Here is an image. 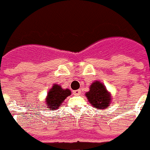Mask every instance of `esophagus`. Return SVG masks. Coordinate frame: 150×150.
<instances>
[{
  "label": "esophagus",
  "mask_w": 150,
  "mask_h": 150,
  "mask_svg": "<svg viewBox=\"0 0 150 150\" xmlns=\"http://www.w3.org/2000/svg\"><path fill=\"white\" fill-rule=\"evenodd\" d=\"M81 93L80 90H75V91H73V94L75 95V96H79Z\"/></svg>",
  "instance_id": "34e87169"
}]
</instances>
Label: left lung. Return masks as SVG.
<instances>
[{"mask_svg":"<svg viewBox=\"0 0 150 150\" xmlns=\"http://www.w3.org/2000/svg\"><path fill=\"white\" fill-rule=\"evenodd\" d=\"M86 97L95 109H105L111 103L112 97L106 87L99 81H96L90 87V91L85 93Z\"/></svg>","mask_w":150,"mask_h":150,"instance_id":"left-lung-1","label":"left lung"}]
</instances>
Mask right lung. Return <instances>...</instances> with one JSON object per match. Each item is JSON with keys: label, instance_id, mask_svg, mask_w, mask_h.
Segmentation results:
<instances>
[{"label": "right lung", "instance_id": "add662e5", "mask_svg": "<svg viewBox=\"0 0 150 150\" xmlns=\"http://www.w3.org/2000/svg\"><path fill=\"white\" fill-rule=\"evenodd\" d=\"M71 95V91L67 89H62L60 85L54 84L49 90L46 97V106L49 109H57L60 106L66 98Z\"/></svg>", "mask_w": 150, "mask_h": 150}]
</instances>
